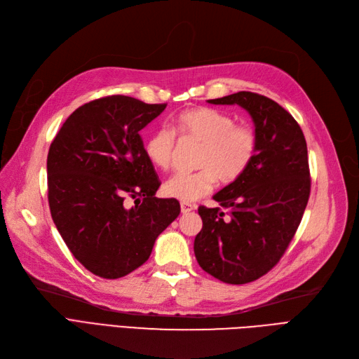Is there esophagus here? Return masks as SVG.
<instances>
[{"mask_svg": "<svg viewBox=\"0 0 359 359\" xmlns=\"http://www.w3.org/2000/svg\"><path fill=\"white\" fill-rule=\"evenodd\" d=\"M195 209H196V205L192 204V203H187V201H182V203H180V210H182V213H189V212H192V210H195Z\"/></svg>", "mask_w": 359, "mask_h": 359, "instance_id": "obj_1", "label": "esophagus"}]
</instances>
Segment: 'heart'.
Returning a JSON list of instances; mask_svg holds the SVG:
<instances>
[{
	"label": "heart",
	"mask_w": 359,
	"mask_h": 359,
	"mask_svg": "<svg viewBox=\"0 0 359 359\" xmlns=\"http://www.w3.org/2000/svg\"><path fill=\"white\" fill-rule=\"evenodd\" d=\"M175 130L183 138L201 143L196 158L200 170L182 171L164 183V192L180 201H195L209 194L216 179L222 183L237 180L252 164L257 154V135L248 125H237L231 114L210 109L194 107L175 118ZM144 155L156 168L167 170L175 155V134L156 128L144 142Z\"/></svg>",
	"instance_id": "1"
}]
</instances>
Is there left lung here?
<instances>
[{
	"mask_svg": "<svg viewBox=\"0 0 359 359\" xmlns=\"http://www.w3.org/2000/svg\"><path fill=\"white\" fill-rule=\"evenodd\" d=\"M209 102L249 113L257 154L237 180L213 195L226 212L198 209L203 228L194 253L216 279L243 285L279 262L302 222L310 195L307 144L297 121L267 97L241 90Z\"/></svg>",
	"mask_w": 359,
	"mask_h": 359,
	"instance_id": "8db88e82",
	"label": "left lung"
}]
</instances>
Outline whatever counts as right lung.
Returning <instances> with one entry per match:
<instances>
[{
	"label": "right lung",
	"instance_id": "1",
	"mask_svg": "<svg viewBox=\"0 0 359 359\" xmlns=\"http://www.w3.org/2000/svg\"><path fill=\"white\" fill-rule=\"evenodd\" d=\"M167 104L111 95L83 104L61 126L48 155L49 207L67 248L86 270L119 279L143 265L180 213L156 198L159 179L140 131ZM126 196L135 205L126 208Z\"/></svg>",
	"mask_w": 359,
	"mask_h": 359
}]
</instances>
